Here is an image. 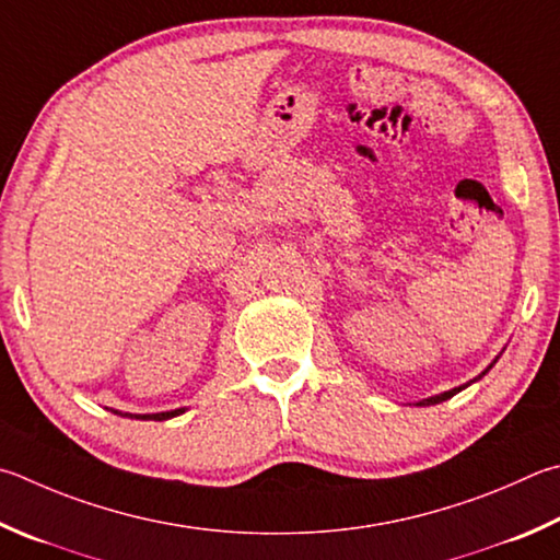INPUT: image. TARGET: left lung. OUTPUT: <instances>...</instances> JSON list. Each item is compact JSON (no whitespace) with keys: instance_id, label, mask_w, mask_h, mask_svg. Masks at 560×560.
<instances>
[{"instance_id":"8db88e82","label":"left lung","mask_w":560,"mask_h":560,"mask_svg":"<svg viewBox=\"0 0 560 560\" xmlns=\"http://www.w3.org/2000/svg\"><path fill=\"white\" fill-rule=\"evenodd\" d=\"M502 354V352H500ZM500 354H497V358L490 362V368H487L482 374H480V377H475L472 382H477V380H482L485 377V374L487 372H490L492 368H494V362L497 360H500ZM472 382H467V384H463V386H455V389H448V392H443V394H435V396H429V399H421V401H416V406H433V404H441V401H448L451 399V396H455L457 392H463L465 389V386H470Z\"/></svg>"}]
</instances>
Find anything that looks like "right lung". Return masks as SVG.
Instances as JSON below:
<instances>
[{
	"mask_svg": "<svg viewBox=\"0 0 560 560\" xmlns=\"http://www.w3.org/2000/svg\"><path fill=\"white\" fill-rule=\"evenodd\" d=\"M112 413L117 416H129V419H137V421H166V419H174V416L186 413V409H174V411H161V413H121L117 409H109Z\"/></svg>",
	"mask_w": 560,
	"mask_h": 560,
	"instance_id": "add662e5",
	"label": "right lung"
}]
</instances>
